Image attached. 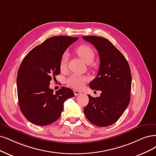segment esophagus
Instances as JSON below:
<instances>
[{
  "instance_id": "34e87169",
  "label": "esophagus",
  "mask_w": 156,
  "mask_h": 156,
  "mask_svg": "<svg viewBox=\"0 0 156 156\" xmlns=\"http://www.w3.org/2000/svg\"><path fill=\"white\" fill-rule=\"evenodd\" d=\"M74 95L75 96H78L79 94H81L82 93L79 90H74Z\"/></svg>"
}]
</instances>
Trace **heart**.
Masks as SVG:
<instances>
[{
  "mask_svg": "<svg viewBox=\"0 0 156 156\" xmlns=\"http://www.w3.org/2000/svg\"><path fill=\"white\" fill-rule=\"evenodd\" d=\"M75 51H76V54L81 58V59L87 64H90L94 59V52L93 49L87 45L82 44L79 45ZM67 59L68 54L67 52H65V53H63L60 58V69H61V71L65 70L66 69ZM87 81V78L85 76L78 74H72L71 76L68 78L66 83L68 86L71 88L80 89L83 87Z\"/></svg>",
  "mask_w": 156,
  "mask_h": 156,
  "instance_id": "heart-1",
  "label": "heart"
}]
</instances>
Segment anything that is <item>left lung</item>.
Here are the masks:
<instances>
[{"instance_id": "obj_1", "label": "left lung", "mask_w": 156, "mask_h": 156, "mask_svg": "<svg viewBox=\"0 0 156 156\" xmlns=\"http://www.w3.org/2000/svg\"><path fill=\"white\" fill-rule=\"evenodd\" d=\"M83 38L98 51V73L89 86L91 89L101 91L100 97L88 94L89 103L84 108V114L93 124L108 126L117 122L130 103V69L123 54L107 38L96 36Z\"/></svg>"}]
</instances>
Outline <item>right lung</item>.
<instances>
[{
	"instance_id": "right-lung-1",
	"label": "right lung",
	"mask_w": 156,
	"mask_h": 156,
	"mask_svg": "<svg viewBox=\"0 0 156 156\" xmlns=\"http://www.w3.org/2000/svg\"><path fill=\"white\" fill-rule=\"evenodd\" d=\"M78 37L55 36L31 50L22 60L16 78L20 109L32 123L45 126L60 117L64 101L74 96L69 88H49L52 77L60 73V58Z\"/></svg>"
}]
</instances>
